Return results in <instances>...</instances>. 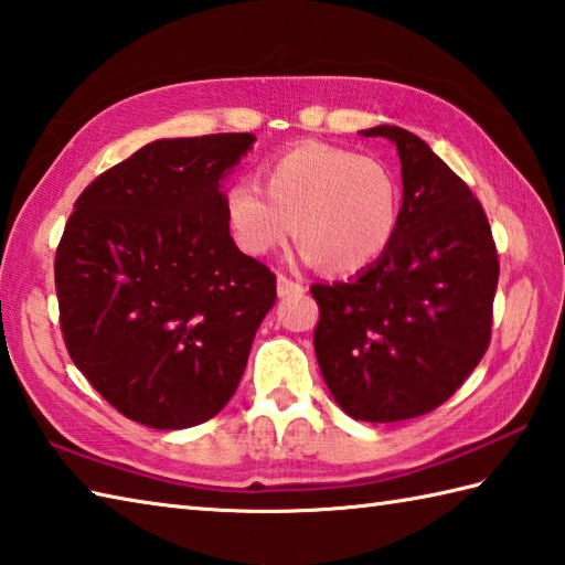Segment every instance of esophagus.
<instances>
[{
  "instance_id": "34e87169",
  "label": "esophagus",
  "mask_w": 565,
  "mask_h": 565,
  "mask_svg": "<svg viewBox=\"0 0 565 565\" xmlns=\"http://www.w3.org/2000/svg\"><path fill=\"white\" fill-rule=\"evenodd\" d=\"M303 291H306V286L301 281H294L286 274L276 276V294L279 296H291V294H303Z\"/></svg>"
}]
</instances>
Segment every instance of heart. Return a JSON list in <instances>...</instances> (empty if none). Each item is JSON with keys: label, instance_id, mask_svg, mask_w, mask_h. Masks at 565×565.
<instances>
[{"label": "heart", "instance_id": "1", "mask_svg": "<svg viewBox=\"0 0 565 565\" xmlns=\"http://www.w3.org/2000/svg\"><path fill=\"white\" fill-rule=\"evenodd\" d=\"M254 183L225 188L223 213L232 239L264 257L294 235L308 262L330 271L367 267L390 245L399 223V185L372 157L330 143L303 141L276 153Z\"/></svg>", "mask_w": 565, "mask_h": 565}]
</instances>
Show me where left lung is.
Instances as JSON below:
<instances>
[{
    "mask_svg": "<svg viewBox=\"0 0 565 565\" xmlns=\"http://www.w3.org/2000/svg\"><path fill=\"white\" fill-rule=\"evenodd\" d=\"M360 135L396 143L399 223L355 279L311 286L313 348L342 412L392 424L434 412L480 364L500 259L480 201L424 139L390 125Z\"/></svg>",
    "mask_w": 565,
    "mask_h": 565,
    "instance_id": "obj_1",
    "label": "left lung"
}]
</instances>
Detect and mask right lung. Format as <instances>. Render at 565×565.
<instances>
[{
	"label": "right lung",
	"instance_id": "1",
	"mask_svg": "<svg viewBox=\"0 0 565 565\" xmlns=\"http://www.w3.org/2000/svg\"><path fill=\"white\" fill-rule=\"evenodd\" d=\"M247 131L159 139L99 173L55 249L68 355L107 404L151 428L223 408L276 301V276L230 237L220 183Z\"/></svg>",
	"mask_w": 565,
	"mask_h": 565
}]
</instances>
